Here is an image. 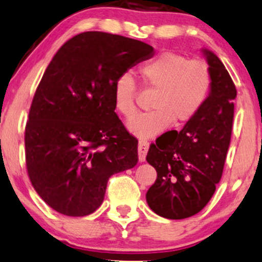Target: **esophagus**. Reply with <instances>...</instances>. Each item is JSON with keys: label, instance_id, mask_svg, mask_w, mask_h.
Returning a JSON list of instances; mask_svg holds the SVG:
<instances>
[{"label": "esophagus", "instance_id": "1", "mask_svg": "<svg viewBox=\"0 0 262 262\" xmlns=\"http://www.w3.org/2000/svg\"><path fill=\"white\" fill-rule=\"evenodd\" d=\"M148 151V142L145 140H140L138 145V152H139V161L144 162L146 160V154Z\"/></svg>", "mask_w": 262, "mask_h": 262}]
</instances>
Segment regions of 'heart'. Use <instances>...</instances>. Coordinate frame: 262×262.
<instances>
[{"label":"heart","mask_w":262,"mask_h":262,"mask_svg":"<svg viewBox=\"0 0 262 262\" xmlns=\"http://www.w3.org/2000/svg\"><path fill=\"white\" fill-rule=\"evenodd\" d=\"M142 83L155 91L152 111L134 116L128 129L141 139L154 138L165 129L193 120L204 106L211 89V72L203 60L188 59L174 52H163L139 69ZM116 111L129 118L137 111V83L129 72L118 76L114 84Z\"/></svg>","instance_id":"1"}]
</instances>
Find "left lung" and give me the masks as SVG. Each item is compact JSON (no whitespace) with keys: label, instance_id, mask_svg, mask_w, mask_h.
<instances>
[{"label":"left lung","instance_id":"1","mask_svg":"<svg viewBox=\"0 0 262 262\" xmlns=\"http://www.w3.org/2000/svg\"><path fill=\"white\" fill-rule=\"evenodd\" d=\"M204 53L213 78L204 106L179 133L174 132L171 140L158 138L146 156L157 171L147 204L167 219L190 217L208 204L230 146L237 89L220 59L207 49Z\"/></svg>","mask_w":262,"mask_h":262}]
</instances>
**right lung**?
<instances>
[{
  "instance_id": "1",
  "label": "right lung",
  "mask_w": 262,
  "mask_h": 262,
  "mask_svg": "<svg viewBox=\"0 0 262 262\" xmlns=\"http://www.w3.org/2000/svg\"><path fill=\"white\" fill-rule=\"evenodd\" d=\"M152 55L147 43L87 31L49 62L29 111L25 161L32 186L58 213L92 214L111 175L137 165L138 139L116 115L114 84Z\"/></svg>"
}]
</instances>
